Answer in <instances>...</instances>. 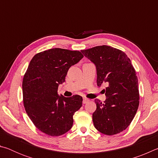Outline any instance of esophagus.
Returning a JSON list of instances; mask_svg holds the SVG:
<instances>
[{
    "label": "esophagus",
    "instance_id": "34e87169",
    "mask_svg": "<svg viewBox=\"0 0 158 158\" xmlns=\"http://www.w3.org/2000/svg\"><path fill=\"white\" fill-rule=\"evenodd\" d=\"M89 101V99H88V98H84V99H83V103H84V104L87 103Z\"/></svg>",
    "mask_w": 158,
    "mask_h": 158
}]
</instances>
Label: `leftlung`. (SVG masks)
<instances>
[{
	"instance_id": "left-lung-1",
	"label": "left lung",
	"mask_w": 158,
	"mask_h": 158,
	"mask_svg": "<svg viewBox=\"0 0 158 158\" xmlns=\"http://www.w3.org/2000/svg\"><path fill=\"white\" fill-rule=\"evenodd\" d=\"M81 52L96 66L97 85H108L104 90L106 100H95V127L106 135L123 132L131 123L139 104L138 79L130 59L121 50L106 45Z\"/></svg>"
}]
</instances>
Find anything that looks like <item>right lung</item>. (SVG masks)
I'll return each mask as SVG.
<instances>
[{"instance_id":"obj_1","label":"right lung","mask_w":158,"mask_h":158,"mask_svg":"<svg viewBox=\"0 0 158 158\" xmlns=\"http://www.w3.org/2000/svg\"><path fill=\"white\" fill-rule=\"evenodd\" d=\"M84 57L79 51L54 48L35 54L22 82L23 100L28 117L37 129L57 137L71 129L73 115L82 106V97L58 95L69 68Z\"/></svg>"}]
</instances>
